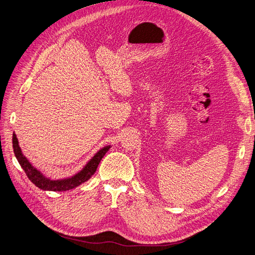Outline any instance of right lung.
Returning a JSON list of instances; mask_svg holds the SVG:
<instances>
[{"mask_svg": "<svg viewBox=\"0 0 255 255\" xmlns=\"http://www.w3.org/2000/svg\"><path fill=\"white\" fill-rule=\"evenodd\" d=\"M12 145H13V151H14L15 157L32 183L41 190L55 191V192L67 191L70 189H74L80 186L81 184L85 183L86 180H88L94 174L96 169H98V166L101 160L103 159L106 152L109 150V148H110V146H106L102 148L87 163V165L84 167L83 170L80 171L75 176L66 178V179H61V180H51L46 178L45 176H43L38 170H36V169L29 163V161L26 159V157L23 156V154L21 153L20 147L18 146V141L15 134H13V137H12Z\"/></svg>", "mask_w": 255, "mask_h": 255, "instance_id": "add662e5", "label": "right lung"}]
</instances>
